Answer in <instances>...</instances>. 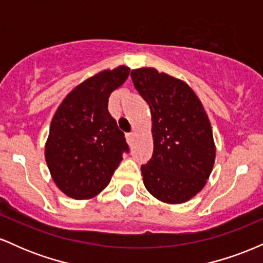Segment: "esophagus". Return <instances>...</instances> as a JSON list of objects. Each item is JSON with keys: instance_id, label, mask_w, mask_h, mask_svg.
I'll list each match as a JSON object with an SVG mask.
<instances>
[{"instance_id": "34e87169", "label": "esophagus", "mask_w": 263, "mask_h": 263, "mask_svg": "<svg viewBox=\"0 0 263 263\" xmlns=\"http://www.w3.org/2000/svg\"><path fill=\"white\" fill-rule=\"evenodd\" d=\"M126 140H127V142H128L129 144L134 143V140H135V134H134V132H131V134L126 135Z\"/></svg>"}]
</instances>
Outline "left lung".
I'll list each match as a JSON object with an SVG mask.
<instances>
[{"label":"left lung","instance_id":"obj_1","mask_svg":"<svg viewBox=\"0 0 263 263\" xmlns=\"http://www.w3.org/2000/svg\"><path fill=\"white\" fill-rule=\"evenodd\" d=\"M152 115L153 155L141 171L146 189L168 204L197 195L215 162L213 129L203 105L184 81L153 68L131 71Z\"/></svg>","mask_w":263,"mask_h":263}]
</instances>
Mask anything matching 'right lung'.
Returning <instances> with one entry per match:
<instances>
[{
  "label": "right lung",
  "instance_id": "1",
  "mask_svg": "<svg viewBox=\"0 0 263 263\" xmlns=\"http://www.w3.org/2000/svg\"><path fill=\"white\" fill-rule=\"evenodd\" d=\"M129 68L104 70L79 84L54 114L45 161L57 186L73 199H90L110 183L128 153L125 135L108 114L111 92L125 83Z\"/></svg>",
  "mask_w": 263,
  "mask_h": 263
}]
</instances>
